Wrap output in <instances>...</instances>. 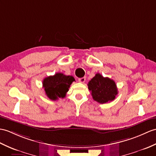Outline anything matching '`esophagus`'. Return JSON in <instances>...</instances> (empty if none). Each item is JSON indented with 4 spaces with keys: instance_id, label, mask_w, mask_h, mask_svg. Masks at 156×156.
<instances>
[{
    "instance_id": "1",
    "label": "esophagus",
    "mask_w": 156,
    "mask_h": 156,
    "mask_svg": "<svg viewBox=\"0 0 156 156\" xmlns=\"http://www.w3.org/2000/svg\"><path fill=\"white\" fill-rule=\"evenodd\" d=\"M78 81L80 83H84L86 81V78L85 77H82L80 78H78Z\"/></svg>"
}]
</instances>
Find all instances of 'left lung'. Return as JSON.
<instances>
[{
	"label": "left lung",
	"instance_id": "obj_1",
	"mask_svg": "<svg viewBox=\"0 0 156 156\" xmlns=\"http://www.w3.org/2000/svg\"><path fill=\"white\" fill-rule=\"evenodd\" d=\"M88 86L94 100L100 104L112 102L118 94L116 84L113 80L104 78L99 73L89 81Z\"/></svg>",
	"mask_w": 156,
	"mask_h": 156
}]
</instances>
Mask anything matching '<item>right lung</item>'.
I'll return each mask as SVG.
<instances>
[{"instance_id":"1","label":"right lung","mask_w":156,"mask_h":156,"mask_svg":"<svg viewBox=\"0 0 156 156\" xmlns=\"http://www.w3.org/2000/svg\"><path fill=\"white\" fill-rule=\"evenodd\" d=\"M75 79L72 76H66L62 73H56L43 80L42 87L46 95L52 100L64 98L69 90L72 83Z\"/></svg>"}]
</instances>
